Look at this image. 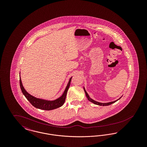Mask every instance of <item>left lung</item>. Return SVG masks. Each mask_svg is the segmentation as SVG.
<instances>
[{
    "label": "left lung",
    "instance_id": "obj_1",
    "mask_svg": "<svg viewBox=\"0 0 147 147\" xmlns=\"http://www.w3.org/2000/svg\"><path fill=\"white\" fill-rule=\"evenodd\" d=\"M83 89H84V91H85V95H86V98H88V100L89 101H90L91 102H92L93 104H95V105H99V106H108V105H111V104H112L113 103H115V102H116L117 101H118L119 99H120L121 98H119V99H117V100H115V101H111V102H106V103H102V102H98V101H95V100H94L93 99H92L91 98H90L89 97V95H88V94L87 93V92L85 90V88H83Z\"/></svg>",
    "mask_w": 147,
    "mask_h": 147
}]
</instances>
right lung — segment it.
<instances>
[{
  "mask_svg": "<svg viewBox=\"0 0 147 147\" xmlns=\"http://www.w3.org/2000/svg\"><path fill=\"white\" fill-rule=\"evenodd\" d=\"M72 77L70 78L68 81V83L67 85V86L63 91L62 95L57 98L54 100H48L43 98H36L35 96L30 94L24 88L20 77V85L21 88V91L25 98L28 99V101L37 109H39L43 110H52L56 109L58 107H61L64 104L65 100L66 98L67 93L70 86V82Z\"/></svg>",
  "mask_w": 147,
  "mask_h": 147,
  "instance_id": "right-lung-1",
  "label": "right lung"
}]
</instances>
